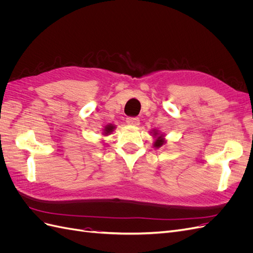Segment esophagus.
<instances>
[{"label": "esophagus", "mask_w": 253, "mask_h": 253, "mask_svg": "<svg viewBox=\"0 0 253 253\" xmlns=\"http://www.w3.org/2000/svg\"><path fill=\"white\" fill-rule=\"evenodd\" d=\"M126 124L129 126H138L139 125V118L138 117H127L126 118Z\"/></svg>", "instance_id": "esophagus-1"}]
</instances>
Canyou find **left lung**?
I'll return each mask as SVG.
<instances>
[{
	"instance_id": "obj_1",
	"label": "left lung",
	"mask_w": 253,
	"mask_h": 253,
	"mask_svg": "<svg viewBox=\"0 0 253 253\" xmlns=\"http://www.w3.org/2000/svg\"><path fill=\"white\" fill-rule=\"evenodd\" d=\"M154 135H155V136H158L157 139H156L155 142H154V147H155V148L162 147V145L165 143V139L163 138V135H158V133H156V132H154Z\"/></svg>"
}]
</instances>
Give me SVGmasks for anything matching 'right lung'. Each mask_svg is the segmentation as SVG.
<instances>
[{"instance_id": "1", "label": "right lung", "mask_w": 253, "mask_h": 253, "mask_svg": "<svg viewBox=\"0 0 253 253\" xmlns=\"http://www.w3.org/2000/svg\"><path fill=\"white\" fill-rule=\"evenodd\" d=\"M114 128H115V126H114L113 125H109V126H105V128H104V134H106V135L110 134V133L113 131Z\"/></svg>"}]
</instances>
